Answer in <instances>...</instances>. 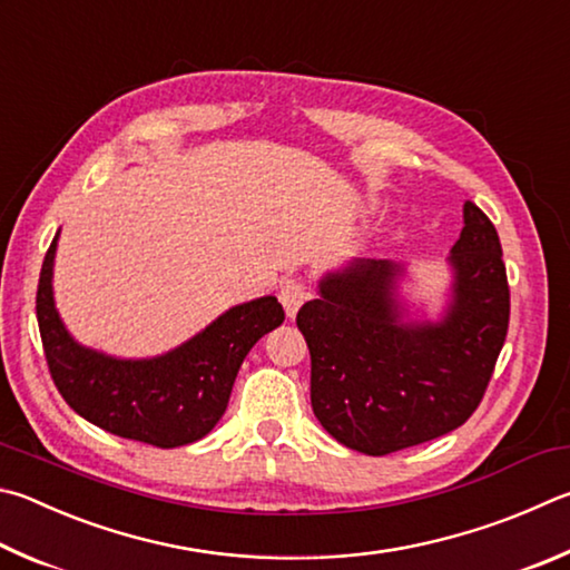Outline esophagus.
Returning a JSON list of instances; mask_svg holds the SVG:
<instances>
[{
	"label": "esophagus",
	"mask_w": 570,
	"mask_h": 570,
	"mask_svg": "<svg viewBox=\"0 0 570 570\" xmlns=\"http://www.w3.org/2000/svg\"><path fill=\"white\" fill-rule=\"evenodd\" d=\"M308 298V288L304 282H298V278H288V282L282 284L278 288V302L284 304V312L288 318H294L298 308Z\"/></svg>",
	"instance_id": "34e87169"
}]
</instances>
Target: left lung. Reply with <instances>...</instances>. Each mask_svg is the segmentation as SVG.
Instances as JSON below:
<instances>
[{
	"label": "left lung",
	"instance_id": "1",
	"mask_svg": "<svg viewBox=\"0 0 570 570\" xmlns=\"http://www.w3.org/2000/svg\"><path fill=\"white\" fill-rule=\"evenodd\" d=\"M441 321H413L399 298L401 264L354 258L318 282L296 314L312 354V409L331 436L366 456L419 446L459 429L489 386L511 294L501 242L479 206L463 204L449 256Z\"/></svg>",
	"mask_w": 570,
	"mask_h": 570
}]
</instances>
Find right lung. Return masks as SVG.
<instances>
[{"mask_svg": "<svg viewBox=\"0 0 570 570\" xmlns=\"http://www.w3.org/2000/svg\"><path fill=\"white\" fill-rule=\"evenodd\" d=\"M59 232L39 274L37 321L49 374L81 419L114 436L177 449L204 439L224 416L242 361L284 324L276 296L232 306L181 346L154 358H114L81 346L61 324L51 292Z\"/></svg>", "mask_w": 570, "mask_h": 570, "instance_id": "1", "label": "right lung"}]
</instances>
